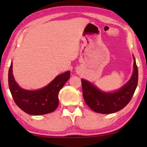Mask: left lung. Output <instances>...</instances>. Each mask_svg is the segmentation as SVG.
<instances>
[{"label":"left lung","mask_w":147,"mask_h":147,"mask_svg":"<svg viewBox=\"0 0 147 147\" xmlns=\"http://www.w3.org/2000/svg\"><path fill=\"white\" fill-rule=\"evenodd\" d=\"M132 75L127 83L114 92H106L88 80L82 79V92L87 105L100 114H112L124 108L129 103L138 84V67L133 56Z\"/></svg>","instance_id":"1"}]
</instances>
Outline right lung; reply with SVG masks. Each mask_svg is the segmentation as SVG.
<instances>
[{"instance_id":"obj_1","label":"right lung","mask_w":147,"mask_h":147,"mask_svg":"<svg viewBox=\"0 0 147 147\" xmlns=\"http://www.w3.org/2000/svg\"><path fill=\"white\" fill-rule=\"evenodd\" d=\"M70 77V71L61 74L41 89L27 90L18 85L13 74V63L9 70V86L16 104L30 115H43L51 113L59 104V90Z\"/></svg>"}]
</instances>
